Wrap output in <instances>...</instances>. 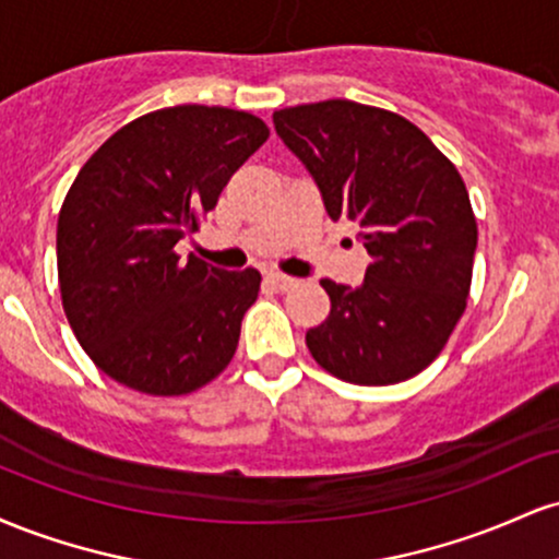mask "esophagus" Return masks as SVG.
<instances>
[{
	"label": "esophagus",
	"mask_w": 559,
	"mask_h": 559,
	"mask_svg": "<svg viewBox=\"0 0 559 559\" xmlns=\"http://www.w3.org/2000/svg\"><path fill=\"white\" fill-rule=\"evenodd\" d=\"M267 281H271L273 286H278L281 292H286V288H292V286H297V278H292V275H286V273H267Z\"/></svg>",
	"instance_id": "obj_1"
}]
</instances>
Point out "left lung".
Segmentation results:
<instances>
[{
  "mask_svg": "<svg viewBox=\"0 0 559 559\" xmlns=\"http://www.w3.org/2000/svg\"><path fill=\"white\" fill-rule=\"evenodd\" d=\"M331 221L360 226L362 286L323 278L331 312L307 331L320 368L389 386L428 368L463 318L478 228L457 168L402 115L349 99L273 112Z\"/></svg>",
  "mask_w": 559,
  "mask_h": 559,
  "instance_id": "left-lung-1",
  "label": "left lung"
}]
</instances>
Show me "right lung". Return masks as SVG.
Masks as SVG:
<instances>
[{"instance_id":"add662e5","label":"right lung","mask_w":559,"mask_h":559,"mask_svg":"<svg viewBox=\"0 0 559 559\" xmlns=\"http://www.w3.org/2000/svg\"><path fill=\"white\" fill-rule=\"evenodd\" d=\"M267 136L249 112L178 105L123 126L83 165L57 217V275L70 329L102 373L181 396L226 370L262 278L181 262L176 243Z\"/></svg>"}]
</instances>
